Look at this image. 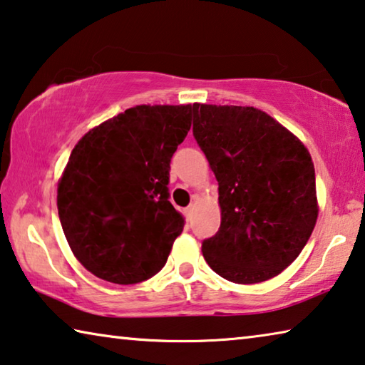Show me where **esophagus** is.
<instances>
[{"label": "esophagus", "mask_w": 365, "mask_h": 365, "mask_svg": "<svg viewBox=\"0 0 365 365\" xmlns=\"http://www.w3.org/2000/svg\"><path fill=\"white\" fill-rule=\"evenodd\" d=\"M193 211H195V205H190L187 210H185V216H187V219H192Z\"/></svg>", "instance_id": "obj_1"}]
</instances>
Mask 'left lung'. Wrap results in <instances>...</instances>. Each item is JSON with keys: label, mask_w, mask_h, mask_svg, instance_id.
I'll use <instances>...</instances> for the list:
<instances>
[{"label": "left lung", "mask_w": 365, "mask_h": 365, "mask_svg": "<svg viewBox=\"0 0 365 365\" xmlns=\"http://www.w3.org/2000/svg\"><path fill=\"white\" fill-rule=\"evenodd\" d=\"M193 113L221 206V227L201 245L206 263L237 284L271 279L299 257L317 222L307 148L258 108L196 103Z\"/></svg>", "instance_id": "1"}]
</instances>
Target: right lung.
<instances>
[{
  "instance_id": "obj_1",
  "label": "right lung",
  "mask_w": 365,
  "mask_h": 365,
  "mask_svg": "<svg viewBox=\"0 0 365 365\" xmlns=\"http://www.w3.org/2000/svg\"><path fill=\"white\" fill-rule=\"evenodd\" d=\"M195 106H136L81 138L58 182L63 232L101 279L136 284L164 268L183 217L169 201L170 159Z\"/></svg>"
}]
</instances>
